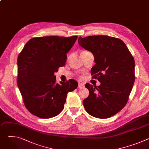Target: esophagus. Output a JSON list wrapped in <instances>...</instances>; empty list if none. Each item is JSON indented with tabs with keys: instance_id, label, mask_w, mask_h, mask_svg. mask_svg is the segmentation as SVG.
<instances>
[{
	"instance_id": "34e87169",
	"label": "esophagus",
	"mask_w": 149,
	"mask_h": 149,
	"mask_svg": "<svg viewBox=\"0 0 149 149\" xmlns=\"http://www.w3.org/2000/svg\"><path fill=\"white\" fill-rule=\"evenodd\" d=\"M84 87V84L82 83H79L78 86V88H82Z\"/></svg>"
}]
</instances>
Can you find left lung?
Instances as JSON below:
<instances>
[{
    "instance_id": "obj_1",
    "label": "left lung",
    "mask_w": 149,
    "mask_h": 149,
    "mask_svg": "<svg viewBox=\"0 0 149 149\" xmlns=\"http://www.w3.org/2000/svg\"><path fill=\"white\" fill-rule=\"evenodd\" d=\"M78 43L93 54L95 64L91 74L101 82L97 87L86 84L90 94L83 100L84 108L95 117L109 118L121 111L128 101L135 80L134 59L124 42L117 38L80 36Z\"/></svg>"
}]
</instances>
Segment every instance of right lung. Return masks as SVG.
Listing matches in <instances>:
<instances>
[{"label": "right lung", "mask_w": 149, "mask_h": 149, "mask_svg": "<svg viewBox=\"0 0 149 149\" xmlns=\"http://www.w3.org/2000/svg\"><path fill=\"white\" fill-rule=\"evenodd\" d=\"M78 36H44L31 39L17 58V84L27 110L41 118L58 115L69 92L78 87L74 80L56 83L54 72L64 66L67 53Z\"/></svg>", "instance_id": "add662e5"}]
</instances>
